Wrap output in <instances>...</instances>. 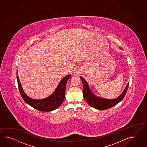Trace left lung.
<instances>
[{"label": "left lung", "instance_id": "8db88e82", "mask_svg": "<svg viewBox=\"0 0 147 147\" xmlns=\"http://www.w3.org/2000/svg\"><path fill=\"white\" fill-rule=\"evenodd\" d=\"M81 79L83 83V96L84 99L90 106L98 110H105L119 103L125 97L129 86L128 83L123 93L117 98L114 99H106L95 96L91 92L86 81L82 77H81Z\"/></svg>", "mask_w": 147, "mask_h": 147}]
</instances>
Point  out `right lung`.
I'll use <instances>...</instances> for the list:
<instances>
[{
    "mask_svg": "<svg viewBox=\"0 0 147 147\" xmlns=\"http://www.w3.org/2000/svg\"><path fill=\"white\" fill-rule=\"evenodd\" d=\"M71 76V75L65 76L61 80L54 93L47 98L41 100L33 99L27 96L22 88L18 74L16 77L20 92L22 98L25 102L39 111H50L57 109L63 103L65 96L66 83Z\"/></svg>",
    "mask_w": 147,
    "mask_h": 147,
    "instance_id": "right-lung-1",
    "label": "right lung"
}]
</instances>
